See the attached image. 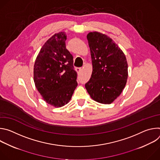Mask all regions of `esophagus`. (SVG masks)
<instances>
[{"mask_svg":"<svg viewBox=\"0 0 160 160\" xmlns=\"http://www.w3.org/2000/svg\"><path fill=\"white\" fill-rule=\"evenodd\" d=\"M76 71L77 72H80L82 71V68H76Z\"/></svg>","mask_w":160,"mask_h":160,"instance_id":"obj_1","label":"esophagus"}]
</instances>
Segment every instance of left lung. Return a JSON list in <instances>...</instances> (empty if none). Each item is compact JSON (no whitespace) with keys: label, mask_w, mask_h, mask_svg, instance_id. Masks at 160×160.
Wrapping results in <instances>:
<instances>
[{"label":"left lung","mask_w":160,"mask_h":160,"mask_svg":"<svg viewBox=\"0 0 160 160\" xmlns=\"http://www.w3.org/2000/svg\"><path fill=\"white\" fill-rule=\"evenodd\" d=\"M92 58V75L85 85L91 98L111 104L122 93L128 78L126 57L108 36L90 32L87 36Z\"/></svg>","instance_id":"obj_1"}]
</instances>
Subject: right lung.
<instances>
[{
  "instance_id": "1",
  "label": "right lung",
  "mask_w": 160,
  "mask_h": 160,
  "mask_svg": "<svg viewBox=\"0 0 160 160\" xmlns=\"http://www.w3.org/2000/svg\"><path fill=\"white\" fill-rule=\"evenodd\" d=\"M64 32L52 36L41 48L34 64V82L47 103L54 107L66 104L78 85L73 57L66 48Z\"/></svg>"
}]
</instances>
